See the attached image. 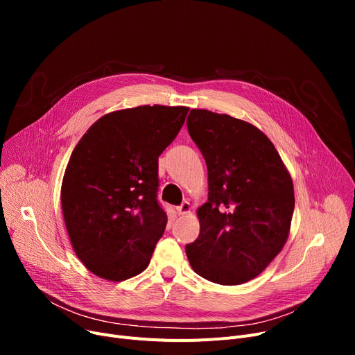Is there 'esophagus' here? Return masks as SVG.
<instances>
[{
	"instance_id": "obj_1",
	"label": "esophagus",
	"mask_w": 355,
	"mask_h": 355,
	"mask_svg": "<svg viewBox=\"0 0 355 355\" xmlns=\"http://www.w3.org/2000/svg\"><path fill=\"white\" fill-rule=\"evenodd\" d=\"M190 210H191V206H190L189 201H182L181 206L177 207V213L178 214H187Z\"/></svg>"
}]
</instances>
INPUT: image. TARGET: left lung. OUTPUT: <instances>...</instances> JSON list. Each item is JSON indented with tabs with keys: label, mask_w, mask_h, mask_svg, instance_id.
<instances>
[{
	"label": "left lung",
	"mask_w": 355,
	"mask_h": 355,
	"mask_svg": "<svg viewBox=\"0 0 355 355\" xmlns=\"http://www.w3.org/2000/svg\"><path fill=\"white\" fill-rule=\"evenodd\" d=\"M187 128L207 164L209 198L200 234L185 246L197 275L220 285L256 277L282 250L295 207L289 173L256 126L193 109Z\"/></svg>",
	"instance_id": "8db88e82"
}]
</instances>
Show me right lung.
<instances>
[{
  "label": "right lung",
  "instance_id": "obj_1",
  "mask_svg": "<svg viewBox=\"0 0 355 355\" xmlns=\"http://www.w3.org/2000/svg\"><path fill=\"white\" fill-rule=\"evenodd\" d=\"M185 106H138L93 123L74 146L62 184L71 246L107 281L141 273L164 234L158 157L178 135Z\"/></svg>",
  "mask_w": 355,
  "mask_h": 355
}]
</instances>
